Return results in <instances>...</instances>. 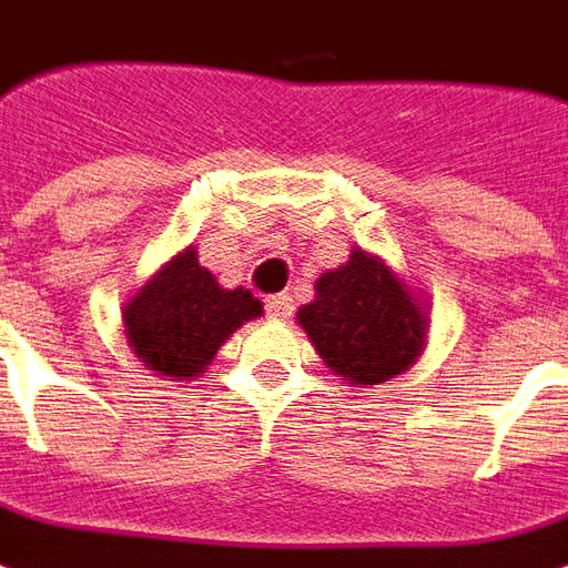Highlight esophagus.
<instances>
[{
    "label": "esophagus",
    "mask_w": 568,
    "mask_h": 568,
    "mask_svg": "<svg viewBox=\"0 0 568 568\" xmlns=\"http://www.w3.org/2000/svg\"><path fill=\"white\" fill-rule=\"evenodd\" d=\"M266 314L272 316V320H290V314H293V298L290 296H270L266 298Z\"/></svg>",
    "instance_id": "esophagus-1"
}]
</instances>
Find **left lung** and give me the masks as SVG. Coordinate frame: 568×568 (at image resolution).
<instances>
[{
    "instance_id": "1",
    "label": "left lung",
    "mask_w": 568,
    "mask_h": 568,
    "mask_svg": "<svg viewBox=\"0 0 568 568\" xmlns=\"http://www.w3.org/2000/svg\"><path fill=\"white\" fill-rule=\"evenodd\" d=\"M298 325L334 376L364 388L408 371L426 344V307L376 254L353 248L341 270L316 278Z\"/></svg>"
}]
</instances>
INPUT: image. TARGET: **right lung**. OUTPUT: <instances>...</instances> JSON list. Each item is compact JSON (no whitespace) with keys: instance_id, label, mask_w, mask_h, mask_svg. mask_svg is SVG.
Returning a JSON list of instances; mask_svg holds the SVG:
<instances>
[{"instance_id":"add662e5","label":"right lung","mask_w":568,"mask_h":568,"mask_svg":"<svg viewBox=\"0 0 568 568\" xmlns=\"http://www.w3.org/2000/svg\"><path fill=\"white\" fill-rule=\"evenodd\" d=\"M261 314L248 290L219 287L189 245L126 302L124 332L144 371L178 382L204 373L215 349Z\"/></svg>"}]
</instances>
